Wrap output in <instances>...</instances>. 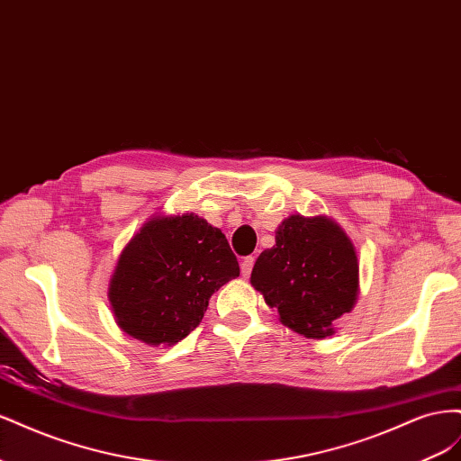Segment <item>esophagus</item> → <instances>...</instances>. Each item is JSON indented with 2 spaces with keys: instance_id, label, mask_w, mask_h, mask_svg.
Returning a JSON list of instances; mask_svg holds the SVG:
<instances>
[{
  "instance_id": "obj_1",
  "label": "esophagus",
  "mask_w": 461,
  "mask_h": 461,
  "mask_svg": "<svg viewBox=\"0 0 461 461\" xmlns=\"http://www.w3.org/2000/svg\"><path fill=\"white\" fill-rule=\"evenodd\" d=\"M254 258L252 256H248V258H244L242 261H240V271H242V276H249V273H252V269H254Z\"/></svg>"
}]
</instances>
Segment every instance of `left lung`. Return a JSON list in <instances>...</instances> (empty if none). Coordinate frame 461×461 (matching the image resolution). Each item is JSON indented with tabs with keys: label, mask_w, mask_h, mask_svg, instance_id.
<instances>
[{
	"label": "left lung",
	"mask_w": 461,
	"mask_h": 461,
	"mask_svg": "<svg viewBox=\"0 0 461 461\" xmlns=\"http://www.w3.org/2000/svg\"><path fill=\"white\" fill-rule=\"evenodd\" d=\"M249 283L281 323L308 339H325L359 292L356 248L325 215H290L275 230V246L259 254Z\"/></svg>",
	"instance_id": "1"
}]
</instances>
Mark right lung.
Instances as JSON below:
<instances>
[{"label": "right lung", "mask_w": 461, "mask_h": 461, "mask_svg": "<svg viewBox=\"0 0 461 461\" xmlns=\"http://www.w3.org/2000/svg\"><path fill=\"white\" fill-rule=\"evenodd\" d=\"M239 275L225 234L205 219L156 215L124 246L107 296L129 337L173 346L200 325L213 292Z\"/></svg>", "instance_id": "right-lung-1"}]
</instances>
